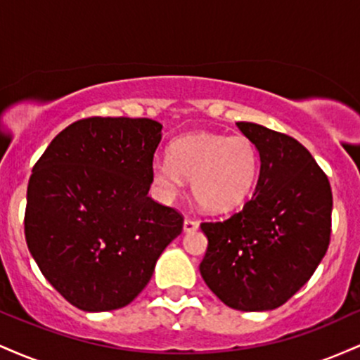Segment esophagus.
Wrapping results in <instances>:
<instances>
[{"mask_svg":"<svg viewBox=\"0 0 360 360\" xmlns=\"http://www.w3.org/2000/svg\"><path fill=\"white\" fill-rule=\"evenodd\" d=\"M198 221H194V220H191V218H186L184 220V223H183V229H184V232H196L198 230Z\"/></svg>","mask_w":360,"mask_h":360,"instance_id":"1","label":"esophagus"}]
</instances>
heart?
Segmentation results:
<instances>
[{"instance_id":"obj_1","label":"heart","mask_w":360,"mask_h":360,"mask_svg":"<svg viewBox=\"0 0 360 360\" xmlns=\"http://www.w3.org/2000/svg\"><path fill=\"white\" fill-rule=\"evenodd\" d=\"M259 172V152L250 139L194 131L176 139L169 159H155L152 183L166 200L189 179L191 194L208 213H229L249 198Z\"/></svg>"}]
</instances>
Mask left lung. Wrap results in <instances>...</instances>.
<instances>
[{
  "instance_id": "obj_1",
  "label": "left lung",
  "mask_w": 360,
  "mask_h": 360,
  "mask_svg": "<svg viewBox=\"0 0 360 360\" xmlns=\"http://www.w3.org/2000/svg\"><path fill=\"white\" fill-rule=\"evenodd\" d=\"M237 127L257 148L259 179L242 212L201 223L208 249L200 272L226 307L267 311L298 292L326 254L332 189L298 140L257 123Z\"/></svg>"
}]
</instances>
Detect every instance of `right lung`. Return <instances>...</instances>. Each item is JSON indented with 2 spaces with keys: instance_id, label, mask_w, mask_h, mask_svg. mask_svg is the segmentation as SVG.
I'll use <instances>...</instances> for the list:
<instances>
[{
  "instance_id": "1",
  "label": "right lung",
  "mask_w": 360,
  "mask_h": 360,
  "mask_svg": "<svg viewBox=\"0 0 360 360\" xmlns=\"http://www.w3.org/2000/svg\"><path fill=\"white\" fill-rule=\"evenodd\" d=\"M162 125L84 118L60 131L32 171L25 238L45 279L82 311L127 307L154 274L183 217L148 196Z\"/></svg>"
}]
</instances>
